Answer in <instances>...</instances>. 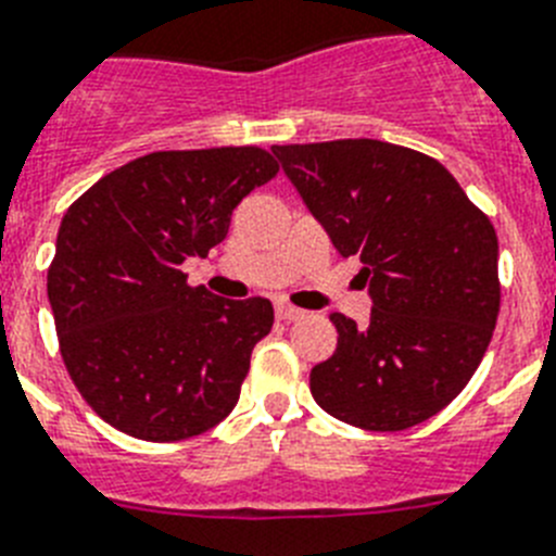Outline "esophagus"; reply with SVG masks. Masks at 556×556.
Wrapping results in <instances>:
<instances>
[{"label":"esophagus","mask_w":556,"mask_h":556,"mask_svg":"<svg viewBox=\"0 0 556 556\" xmlns=\"http://www.w3.org/2000/svg\"><path fill=\"white\" fill-rule=\"evenodd\" d=\"M302 316H305V311H302V307H293V305H288V302H277V319L296 321V319H302Z\"/></svg>","instance_id":"obj_1"}]
</instances>
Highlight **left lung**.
I'll return each instance as SVG.
<instances>
[{"label":"left lung","instance_id":"left-lung-1","mask_svg":"<svg viewBox=\"0 0 556 556\" xmlns=\"http://www.w3.org/2000/svg\"><path fill=\"white\" fill-rule=\"evenodd\" d=\"M339 256H358L370 321L330 314L333 356L311 370L325 413L372 432L427 421L469 384L501 314L497 235L435 157L344 138L274 147Z\"/></svg>","mask_w":556,"mask_h":556}]
</instances>
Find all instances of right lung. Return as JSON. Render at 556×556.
I'll use <instances>...</instances> for the list:
<instances>
[{
    "label": "right lung",
    "instance_id": "1",
    "mask_svg": "<svg viewBox=\"0 0 556 556\" xmlns=\"http://www.w3.org/2000/svg\"><path fill=\"white\" fill-rule=\"evenodd\" d=\"M277 172L263 147L166 149L118 166L67 208L48 296L70 379L110 427L169 444L235 409L274 307L189 286L184 260L206 256L240 200Z\"/></svg>",
    "mask_w": 556,
    "mask_h": 556
}]
</instances>
